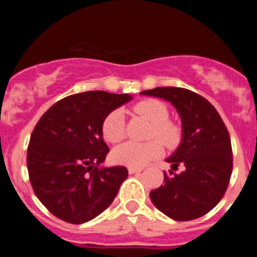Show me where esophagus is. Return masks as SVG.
I'll return each mask as SVG.
<instances>
[{
  "mask_svg": "<svg viewBox=\"0 0 257 257\" xmlns=\"http://www.w3.org/2000/svg\"><path fill=\"white\" fill-rule=\"evenodd\" d=\"M142 167H128V174H138V172H142Z\"/></svg>",
  "mask_w": 257,
  "mask_h": 257,
  "instance_id": "1",
  "label": "esophagus"
}]
</instances>
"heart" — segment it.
I'll list each match as a JSON object with an SVG mask.
<instances>
[{"instance_id": "obj_1", "label": "heart", "mask_w": 257, "mask_h": 257, "mask_svg": "<svg viewBox=\"0 0 257 257\" xmlns=\"http://www.w3.org/2000/svg\"><path fill=\"white\" fill-rule=\"evenodd\" d=\"M134 112L151 121L152 128L149 138L153 140L145 143L126 142L118 145L113 151V160L119 165L128 167H143L151 161L156 160L162 154L163 146L167 149L176 148L181 142V127L178 123L170 121V112L167 106L156 99H147L134 106ZM104 139L109 143H119L126 135L124 130V115L121 109H114L106 114L101 124ZM160 139L163 142L154 140Z\"/></svg>"}]
</instances>
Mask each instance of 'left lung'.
I'll use <instances>...</instances> for the list:
<instances>
[{
    "instance_id": "1",
    "label": "left lung",
    "mask_w": 257,
    "mask_h": 257,
    "mask_svg": "<svg viewBox=\"0 0 257 257\" xmlns=\"http://www.w3.org/2000/svg\"><path fill=\"white\" fill-rule=\"evenodd\" d=\"M143 95L162 97L176 108L183 122V139L167 162L176 171L165 172V185L152 190L151 199L161 212L188 221L210 212L224 197L233 171L228 128L212 104L181 87H156Z\"/></svg>"
}]
</instances>
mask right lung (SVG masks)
Wrapping results in <instances>:
<instances>
[{"label":"right lung","mask_w":257,"mask_h":257,"mask_svg":"<svg viewBox=\"0 0 257 257\" xmlns=\"http://www.w3.org/2000/svg\"><path fill=\"white\" fill-rule=\"evenodd\" d=\"M131 100L127 94L87 91L56 101L31 135L27 167L33 192L63 221L82 224L110 206L127 172L99 165L109 153L103 140L106 114Z\"/></svg>","instance_id":"add662e5"}]
</instances>
